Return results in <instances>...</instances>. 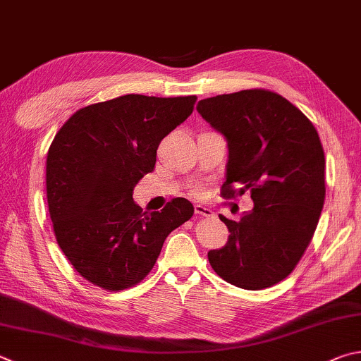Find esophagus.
<instances>
[{"label":"esophagus","mask_w":361,"mask_h":361,"mask_svg":"<svg viewBox=\"0 0 361 361\" xmlns=\"http://www.w3.org/2000/svg\"><path fill=\"white\" fill-rule=\"evenodd\" d=\"M194 212H195V214H199V216H203V218H213V216H214V213H213V209H209V208H207V207H203V205H195V208H194Z\"/></svg>","instance_id":"34e87169"}]
</instances>
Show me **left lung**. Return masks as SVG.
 <instances>
[{
	"label": "left lung",
	"mask_w": 361,
	"mask_h": 361,
	"mask_svg": "<svg viewBox=\"0 0 361 361\" xmlns=\"http://www.w3.org/2000/svg\"><path fill=\"white\" fill-rule=\"evenodd\" d=\"M197 112L227 142L222 195L249 191L254 202L240 221L219 214L231 235L208 252L209 265L241 289H267L289 276L317 227L325 200L319 134L301 110L267 90L207 97Z\"/></svg>",
	"instance_id": "obj_1"
}]
</instances>
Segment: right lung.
Returning <instances> with one entry per match:
<instances>
[{
  "label": "right lung",
  "instance_id": "add662e5",
  "mask_svg": "<svg viewBox=\"0 0 361 361\" xmlns=\"http://www.w3.org/2000/svg\"><path fill=\"white\" fill-rule=\"evenodd\" d=\"M197 97L126 94L77 110L47 154V202L58 246L85 279L107 290L152 271L167 235L192 218L176 197L142 212L137 181L153 172L159 142L192 114Z\"/></svg>",
  "mask_w": 361,
  "mask_h": 361
}]
</instances>
